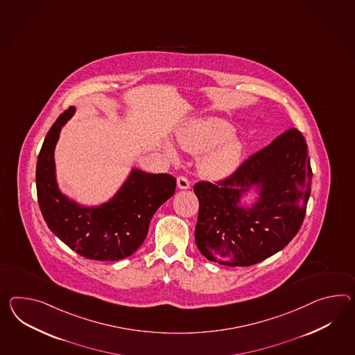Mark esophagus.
<instances>
[{
  "instance_id": "34e87169",
  "label": "esophagus",
  "mask_w": 355,
  "mask_h": 355,
  "mask_svg": "<svg viewBox=\"0 0 355 355\" xmlns=\"http://www.w3.org/2000/svg\"><path fill=\"white\" fill-rule=\"evenodd\" d=\"M177 186H178V189H181V190H187V189H190V181H189L186 177L180 175V177L177 178Z\"/></svg>"
}]
</instances>
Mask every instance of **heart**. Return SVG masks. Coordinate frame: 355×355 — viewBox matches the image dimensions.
I'll list each match as a JSON object with an SVG mask.
<instances>
[{
	"label": "heart",
	"instance_id": "1",
	"mask_svg": "<svg viewBox=\"0 0 355 355\" xmlns=\"http://www.w3.org/2000/svg\"><path fill=\"white\" fill-rule=\"evenodd\" d=\"M231 124L220 119L195 121L178 137L180 146L191 154L200 155V168L209 177H225L231 173L241 159L240 141L232 136Z\"/></svg>",
	"mask_w": 355,
	"mask_h": 355
}]
</instances>
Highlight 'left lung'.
Returning a JSON list of instances; mask_svg holds the SVG:
<instances>
[{"mask_svg": "<svg viewBox=\"0 0 355 355\" xmlns=\"http://www.w3.org/2000/svg\"><path fill=\"white\" fill-rule=\"evenodd\" d=\"M311 160L303 133L288 128L220 181L193 186L199 199L195 240L211 261L249 267L282 250L303 225L311 195ZM263 184L251 211L235 208L245 187Z\"/></svg>", "mask_w": 355, "mask_h": 355, "instance_id": "left-lung-1", "label": "left lung"}]
</instances>
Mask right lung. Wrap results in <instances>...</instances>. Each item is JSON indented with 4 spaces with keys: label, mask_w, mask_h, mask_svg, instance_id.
<instances>
[{
    "label": "right lung",
    "mask_w": 355,
    "mask_h": 355,
    "mask_svg": "<svg viewBox=\"0 0 355 355\" xmlns=\"http://www.w3.org/2000/svg\"><path fill=\"white\" fill-rule=\"evenodd\" d=\"M74 110L70 106L52 124L38 154L35 183L41 213L52 232L80 257L100 261L128 258L145 241L156 210L173 196L177 181L171 174L133 171L116 196L100 208H80L62 196L55 181L53 150Z\"/></svg>",
    "instance_id": "add662e5"
}]
</instances>
